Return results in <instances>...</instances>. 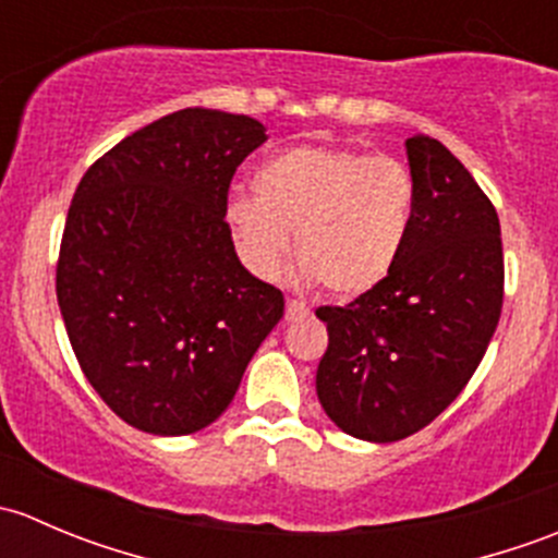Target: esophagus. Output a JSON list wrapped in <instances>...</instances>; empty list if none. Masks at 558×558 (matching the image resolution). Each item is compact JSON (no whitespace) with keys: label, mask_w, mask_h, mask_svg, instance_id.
<instances>
[{"label":"esophagus","mask_w":558,"mask_h":558,"mask_svg":"<svg viewBox=\"0 0 558 558\" xmlns=\"http://www.w3.org/2000/svg\"><path fill=\"white\" fill-rule=\"evenodd\" d=\"M307 313H311V311H307L302 302H296V300L286 302V320H300V318H305Z\"/></svg>","instance_id":"34e87169"}]
</instances>
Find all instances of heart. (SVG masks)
<instances>
[{
	"instance_id": "b5f03b06",
	"label": "heart",
	"mask_w": 558,
	"mask_h": 558,
	"mask_svg": "<svg viewBox=\"0 0 558 558\" xmlns=\"http://www.w3.org/2000/svg\"><path fill=\"white\" fill-rule=\"evenodd\" d=\"M415 178L402 161L353 148L294 145L253 172V196H232L223 227L256 278L272 280L291 253L302 278L337 300L364 296L393 272L415 218Z\"/></svg>"
}]
</instances>
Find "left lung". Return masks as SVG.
Instances as JSON below:
<instances>
[{"instance_id": "obj_1", "label": "left lung", "mask_w": 558, "mask_h": 558, "mask_svg": "<svg viewBox=\"0 0 558 558\" xmlns=\"http://www.w3.org/2000/svg\"><path fill=\"white\" fill-rule=\"evenodd\" d=\"M404 148L418 199L402 258L369 294L315 311L329 331L318 402L367 442L432 424L472 378L502 313L497 210L446 145L415 134Z\"/></svg>"}]
</instances>
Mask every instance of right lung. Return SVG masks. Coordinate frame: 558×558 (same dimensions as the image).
Segmentation results:
<instances>
[{
  "instance_id": "obj_1",
  "label": "right lung",
  "mask_w": 558,
  "mask_h": 558,
  "mask_svg": "<svg viewBox=\"0 0 558 558\" xmlns=\"http://www.w3.org/2000/svg\"><path fill=\"white\" fill-rule=\"evenodd\" d=\"M264 140L256 118L185 107L107 150L72 196L61 318L88 384L134 429L210 426L283 318V294L223 227L232 174Z\"/></svg>"
}]
</instances>
